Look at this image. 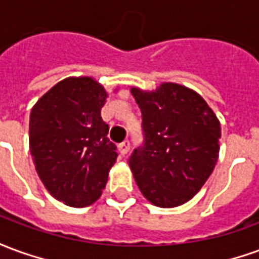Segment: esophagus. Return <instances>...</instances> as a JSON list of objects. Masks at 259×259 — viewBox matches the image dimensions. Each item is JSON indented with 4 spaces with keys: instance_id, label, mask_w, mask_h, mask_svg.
<instances>
[{
    "instance_id": "1",
    "label": "esophagus",
    "mask_w": 259,
    "mask_h": 259,
    "mask_svg": "<svg viewBox=\"0 0 259 259\" xmlns=\"http://www.w3.org/2000/svg\"><path fill=\"white\" fill-rule=\"evenodd\" d=\"M118 148H119V152H120V154L124 157L130 150V143L129 141H123V143H120V144H119Z\"/></svg>"
}]
</instances>
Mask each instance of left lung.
<instances>
[{"label": "left lung", "instance_id": "1", "mask_svg": "<svg viewBox=\"0 0 259 259\" xmlns=\"http://www.w3.org/2000/svg\"><path fill=\"white\" fill-rule=\"evenodd\" d=\"M132 94L143 129V143L129 157L136 183L154 205H182L200 191L217 165L219 120L185 85L163 83L152 93L132 89Z\"/></svg>", "mask_w": 259, "mask_h": 259}]
</instances>
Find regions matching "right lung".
I'll return each mask as SVG.
<instances>
[{
  "label": "right lung",
  "instance_id": "1",
  "mask_svg": "<svg viewBox=\"0 0 259 259\" xmlns=\"http://www.w3.org/2000/svg\"><path fill=\"white\" fill-rule=\"evenodd\" d=\"M105 98L96 80L69 77L31 109L29 140L37 174L50 194L69 206L100 198L118 157L101 118Z\"/></svg>",
  "mask_w": 259,
  "mask_h": 259
}]
</instances>
